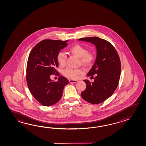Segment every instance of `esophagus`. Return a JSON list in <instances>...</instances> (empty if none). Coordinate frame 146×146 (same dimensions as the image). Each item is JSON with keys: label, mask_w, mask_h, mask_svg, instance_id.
Wrapping results in <instances>:
<instances>
[{"label": "esophagus", "mask_w": 146, "mask_h": 146, "mask_svg": "<svg viewBox=\"0 0 146 146\" xmlns=\"http://www.w3.org/2000/svg\"><path fill=\"white\" fill-rule=\"evenodd\" d=\"M69 81L70 83H76V82H77L78 81L75 80H69Z\"/></svg>", "instance_id": "1"}]
</instances>
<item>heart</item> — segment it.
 <instances>
[{"instance_id":"heart-1","label":"heart","mask_w":146,"mask_h":146,"mask_svg":"<svg viewBox=\"0 0 146 146\" xmlns=\"http://www.w3.org/2000/svg\"><path fill=\"white\" fill-rule=\"evenodd\" d=\"M69 52L74 56L80 58L81 64L86 66H90L94 59L93 54L88 52L87 49L80 44H75L70 48ZM57 61L60 66H65L66 63L65 54L62 52H59L57 55ZM83 72L82 69L67 68L62 72V74L69 79H77Z\"/></svg>"}]
</instances>
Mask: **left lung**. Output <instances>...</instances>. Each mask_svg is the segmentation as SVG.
Wrapping results in <instances>:
<instances>
[{"label": "left lung", "instance_id": "1", "mask_svg": "<svg viewBox=\"0 0 146 146\" xmlns=\"http://www.w3.org/2000/svg\"><path fill=\"white\" fill-rule=\"evenodd\" d=\"M93 44L96 48V57L87 76L94 78L90 82L84 80L86 89L81 95L88 102L98 104L112 96L118 86L121 72L119 57L115 47L109 42L98 37H84L78 39Z\"/></svg>", "mask_w": 146, "mask_h": 146}]
</instances>
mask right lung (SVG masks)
I'll use <instances>...</instances> for the list:
<instances>
[{
  "instance_id": "obj_1",
  "label": "right lung",
  "mask_w": 146,
  "mask_h": 146,
  "mask_svg": "<svg viewBox=\"0 0 146 146\" xmlns=\"http://www.w3.org/2000/svg\"><path fill=\"white\" fill-rule=\"evenodd\" d=\"M68 40H44L31 50L28 57L26 79L32 96L42 105L53 106L62 96L64 88L68 84L67 78L60 76L57 82L50 76L57 72V55L67 46Z\"/></svg>"
}]
</instances>
